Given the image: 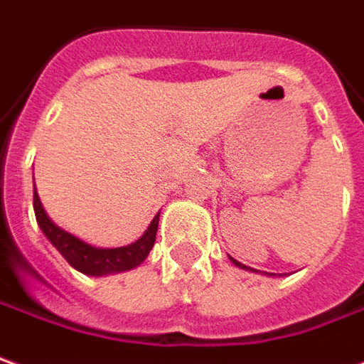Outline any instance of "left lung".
Instances as JSON below:
<instances>
[{
	"label": "left lung",
	"mask_w": 364,
	"mask_h": 364,
	"mask_svg": "<svg viewBox=\"0 0 364 364\" xmlns=\"http://www.w3.org/2000/svg\"><path fill=\"white\" fill-rule=\"evenodd\" d=\"M228 260L232 262V264H235L236 268H240V270L256 272V274H258V270H254V268H248V266H244V264H240V262H238V260H235V258H232V256H228ZM264 274H266V276H276V274H270V272H264ZM279 276H282V274H279Z\"/></svg>",
	"instance_id": "1"
}]
</instances>
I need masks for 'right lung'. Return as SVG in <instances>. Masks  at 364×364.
Segmentation results:
<instances>
[{"mask_svg":"<svg viewBox=\"0 0 364 364\" xmlns=\"http://www.w3.org/2000/svg\"><path fill=\"white\" fill-rule=\"evenodd\" d=\"M33 208H35L37 225L43 230V235L47 236V240L63 254V258L75 270L82 272L86 276H110V274L134 270L146 260L147 254L156 242L159 213L136 242L120 246V248H98V246L80 240L78 236L70 235L65 228H60L43 208L37 187H33Z\"/></svg>","mask_w":364,"mask_h":364,"instance_id":"right-lung-1","label":"right lung"}]
</instances>
